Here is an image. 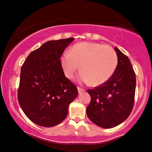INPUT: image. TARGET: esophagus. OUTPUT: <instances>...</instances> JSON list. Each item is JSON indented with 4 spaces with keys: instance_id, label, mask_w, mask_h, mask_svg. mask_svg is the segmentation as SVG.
<instances>
[{
    "instance_id": "esophagus-1",
    "label": "esophagus",
    "mask_w": 152,
    "mask_h": 152,
    "mask_svg": "<svg viewBox=\"0 0 152 152\" xmlns=\"http://www.w3.org/2000/svg\"><path fill=\"white\" fill-rule=\"evenodd\" d=\"M77 90H78V92L79 93H83L85 91V89H83V88H80V87H77Z\"/></svg>"
}]
</instances>
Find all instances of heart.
<instances>
[{
  "instance_id": "heart-1",
  "label": "heart",
  "mask_w": 152,
  "mask_h": 152,
  "mask_svg": "<svg viewBox=\"0 0 152 152\" xmlns=\"http://www.w3.org/2000/svg\"><path fill=\"white\" fill-rule=\"evenodd\" d=\"M64 74L72 79L79 68L80 81L99 86L107 82L118 65L117 55L112 47L97 42H83L71 48L60 58Z\"/></svg>"
}]
</instances>
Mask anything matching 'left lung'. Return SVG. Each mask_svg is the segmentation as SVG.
Returning <instances> with one entry per match:
<instances>
[{"mask_svg": "<svg viewBox=\"0 0 152 152\" xmlns=\"http://www.w3.org/2000/svg\"><path fill=\"white\" fill-rule=\"evenodd\" d=\"M118 65L107 82L88 90L91 101L87 107L88 118L102 128L115 127L127 119L134 107L136 75L128 57L115 48Z\"/></svg>", "mask_w": 152, "mask_h": 152, "instance_id": "left-lung-1", "label": "left lung"}]
</instances>
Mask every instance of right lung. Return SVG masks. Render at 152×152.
I'll use <instances>...</instances> for the list:
<instances>
[{
  "mask_svg": "<svg viewBox=\"0 0 152 152\" xmlns=\"http://www.w3.org/2000/svg\"><path fill=\"white\" fill-rule=\"evenodd\" d=\"M74 39L48 41L31 52L21 67L18 99L25 115L37 125L51 127L62 122L77 96L60 64L62 53Z\"/></svg>",
  "mask_w": 152,
  "mask_h": 152,
  "instance_id": "1",
  "label": "right lung"
}]
</instances>
